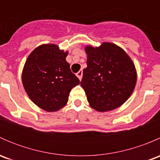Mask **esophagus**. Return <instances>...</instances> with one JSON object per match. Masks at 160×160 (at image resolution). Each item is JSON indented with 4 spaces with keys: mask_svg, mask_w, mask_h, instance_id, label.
I'll return each mask as SVG.
<instances>
[{
    "mask_svg": "<svg viewBox=\"0 0 160 160\" xmlns=\"http://www.w3.org/2000/svg\"><path fill=\"white\" fill-rule=\"evenodd\" d=\"M76 75H77V77H78L79 80H81V79H82V76H83V71L80 70V71H79V72H77V74H76Z\"/></svg>",
    "mask_w": 160,
    "mask_h": 160,
    "instance_id": "esophagus-1",
    "label": "esophagus"
}]
</instances>
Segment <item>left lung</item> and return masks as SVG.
Wrapping results in <instances>:
<instances>
[{"mask_svg": "<svg viewBox=\"0 0 160 160\" xmlns=\"http://www.w3.org/2000/svg\"><path fill=\"white\" fill-rule=\"evenodd\" d=\"M85 52L88 67L83 69L80 85L90 107L103 112L122 106L136 84L133 61L125 50L111 42L98 47L87 46Z\"/></svg>", "mask_w": 160, "mask_h": 160, "instance_id": "1", "label": "left lung"}]
</instances>
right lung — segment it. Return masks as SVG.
I'll use <instances>...</instances> for the list:
<instances>
[{
	"label": "right lung",
	"mask_w": 160,
	"mask_h": 160,
	"mask_svg": "<svg viewBox=\"0 0 160 160\" xmlns=\"http://www.w3.org/2000/svg\"><path fill=\"white\" fill-rule=\"evenodd\" d=\"M67 55L68 51L57 45L42 44L31 52L24 65L25 90L34 104L49 112L62 108L71 89L80 83L66 60Z\"/></svg>",
	"instance_id": "add662e5"
}]
</instances>
